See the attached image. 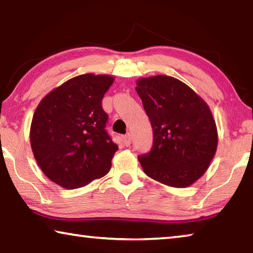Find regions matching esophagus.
<instances>
[{"instance_id":"34e87169","label":"esophagus","mask_w":253,"mask_h":253,"mask_svg":"<svg viewBox=\"0 0 253 253\" xmlns=\"http://www.w3.org/2000/svg\"><path fill=\"white\" fill-rule=\"evenodd\" d=\"M124 139V144H125V146H129L130 143H131V138H130V135L127 134L123 137Z\"/></svg>"}]
</instances>
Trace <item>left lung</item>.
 Returning a JSON list of instances; mask_svg holds the SVG:
<instances>
[{"instance_id":"obj_1","label":"left lung","mask_w":253,"mask_h":253,"mask_svg":"<svg viewBox=\"0 0 253 253\" xmlns=\"http://www.w3.org/2000/svg\"><path fill=\"white\" fill-rule=\"evenodd\" d=\"M151 121L152 151L138 156L143 170L172 187H187L207 172L217 147L211 109L187 84L169 76L136 81Z\"/></svg>"}]
</instances>
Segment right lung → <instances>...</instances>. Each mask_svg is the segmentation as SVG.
I'll return each instance as SVG.
<instances>
[{
  "label": "right lung",
  "instance_id": "right-lung-1",
  "mask_svg": "<svg viewBox=\"0 0 253 253\" xmlns=\"http://www.w3.org/2000/svg\"><path fill=\"white\" fill-rule=\"evenodd\" d=\"M115 78L85 74L54 88L34 111L30 143L46 177L74 190L109 172L118 146L106 131L101 107Z\"/></svg>",
  "mask_w": 253,
  "mask_h": 253
}]
</instances>
